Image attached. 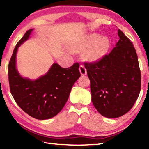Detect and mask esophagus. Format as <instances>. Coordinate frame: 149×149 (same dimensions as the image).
I'll use <instances>...</instances> for the list:
<instances>
[{
	"mask_svg": "<svg viewBox=\"0 0 149 149\" xmlns=\"http://www.w3.org/2000/svg\"><path fill=\"white\" fill-rule=\"evenodd\" d=\"M79 72L81 75H85L87 74V70L84 65L79 66Z\"/></svg>",
	"mask_w": 149,
	"mask_h": 149,
	"instance_id": "obj_1",
	"label": "esophagus"
}]
</instances>
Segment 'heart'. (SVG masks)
I'll use <instances>...</instances> for the list:
<instances>
[{
    "label": "heart",
    "mask_w": 149,
    "mask_h": 149,
    "mask_svg": "<svg viewBox=\"0 0 149 149\" xmlns=\"http://www.w3.org/2000/svg\"><path fill=\"white\" fill-rule=\"evenodd\" d=\"M109 48L110 41L107 37H101L98 34H92L84 38L75 44L72 51L75 53H80L87 49L84 55L86 60L95 62L104 57Z\"/></svg>",
    "instance_id": "obj_1"
}]
</instances>
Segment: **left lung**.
Here are the masks:
<instances>
[{
  "label": "left lung",
  "mask_w": 149,
  "mask_h": 149,
  "mask_svg": "<svg viewBox=\"0 0 149 149\" xmlns=\"http://www.w3.org/2000/svg\"><path fill=\"white\" fill-rule=\"evenodd\" d=\"M111 52L94 63L85 62L91 101L103 117L117 118L133 107L141 91V75L133 43L121 30Z\"/></svg>",
  "instance_id": "1"
}]
</instances>
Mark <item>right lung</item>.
<instances>
[{"label":"right lung","instance_id":"right-lung-1","mask_svg":"<svg viewBox=\"0 0 149 149\" xmlns=\"http://www.w3.org/2000/svg\"><path fill=\"white\" fill-rule=\"evenodd\" d=\"M32 30H28L15 46L8 65V80L11 94L18 105L30 116L44 120L61 111L81 74L78 63L68 68L53 63L48 72L37 79L21 76L16 69V53L18 47L29 38Z\"/></svg>","mask_w":149,"mask_h":149}]
</instances>
